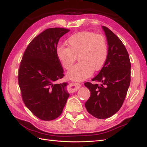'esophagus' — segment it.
Instances as JSON below:
<instances>
[{
	"label": "esophagus",
	"mask_w": 147,
	"mask_h": 147,
	"mask_svg": "<svg viewBox=\"0 0 147 147\" xmlns=\"http://www.w3.org/2000/svg\"><path fill=\"white\" fill-rule=\"evenodd\" d=\"M81 86H82V85L80 83H72L71 85L67 87V91L69 93H73L76 92Z\"/></svg>",
	"instance_id": "34e87169"
}]
</instances>
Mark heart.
Returning <instances> with one entry per match:
<instances>
[{
	"instance_id": "b5f03b06",
	"label": "heart",
	"mask_w": 147,
	"mask_h": 147,
	"mask_svg": "<svg viewBox=\"0 0 147 147\" xmlns=\"http://www.w3.org/2000/svg\"><path fill=\"white\" fill-rule=\"evenodd\" d=\"M67 47L59 46L56 55L65 69L73 66L78 56L80 63L68 71L69 78L82 81L88 78L93 71H98L104 66L109 56L105 37L91 32H80L71 36L66 41Z\"/></svg>"
}]
</instances>
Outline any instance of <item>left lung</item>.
Here are the masks:
<instances>
[{"label": "left lung", "mask_w": 147, "mask_h": 147, "mask_svg": "<svg viewBox=\"0 0 147 147\" xmlns=\"http://www.w3.org/2000/svg\"><path fill=\"white\" fill-rule=\"evenodd\" d=\"M102 29L107 37L109 56L104 66L92 79L100 85L85 83L90 91L85 107L98 119L110 117L119 110L131 81V62L125 46L108 28L103 26Z\"/></svg>", "instance_id": "left-lung-1"}]
</instances>
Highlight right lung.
Listing matches in <instances>:
<instances>
[{
	"mask_svg": "<svg viewBox=\"0 0 147 147\" xmlns=\"http://www.w3.org/2000/svg\"><path fill=\"white\" fill-rule=\"evenodd\" d=\"M69 32L62 28L43 31L30 43L20 63L18 83L23 102L35 116L43 121L58 117L69 96L67 83H56L64 76L56 55L57 43Z\"/></svg>",
	"mask_w": 147,
	"mask_h": 147,
	"instance_id": "obj_1",
	"label": "right lung"
}]
</instances>
